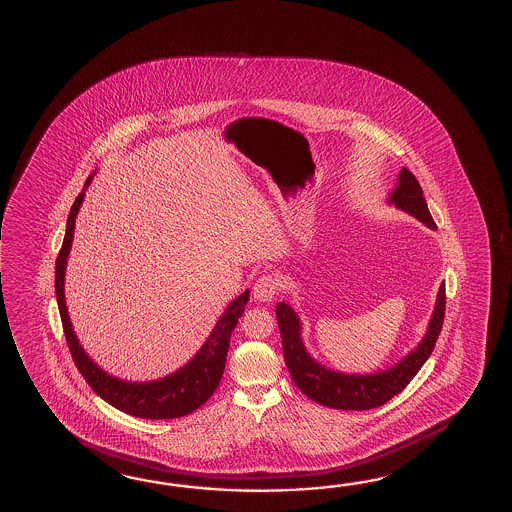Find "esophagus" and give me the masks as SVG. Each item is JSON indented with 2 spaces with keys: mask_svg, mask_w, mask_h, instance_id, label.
I'll list each match as a JSON object with an SVG mask.
<instances>
[{
  "mask_svg": "<svg viewBox=\"0 0 512 512\" xmlns=\"http://www.w3.org/2000/svg\"><path fill=\"white\" fill-rule=\"evenodd\" d=\"M277 292H279V281H277V277H273L272 273L261 275L253 284V297L261 303L273 301Z\"/></svg>",
  "mask_w": 512,
  "mask_h": 512,
  "instance_id": "esophagus-1",
  "label": "esophagus"
}]
</instances>
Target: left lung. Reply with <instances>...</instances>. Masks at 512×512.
I'll return each instance as SVG.
<instances>
[{"label": "left lung", "instance_id": "left-lung-1", "mask_svg": "<svg viewBox=\"0 0 512 512\" xmlns=\"http://www.w3.org/2000/svg\"><path fill=\"white\" fill-rule=\"evenodd\" d=\"M388 204H394L401 211H407L408 215L416 217L430 230H438L428 211L427 200L423 197V189L419 186L418 178L414 177L407 167L401 169L396 189L388 197ZM445 299L447 297L443 282L439 286L436 308L428 323L427 334L418 348L410 352L405 359H401L396 366L366 376H348L319 365L304 348L299 315L290 304H277L275 313L281 330L282 355L292 374L293 383L299 386L304 396L310 397L324 407L337 410H370L385 405L386 401L397 396L418 374L419 368L427 363L445 319Z\"/></svg>", "mask_w": 512, "mask_h": 512}]
</instances>
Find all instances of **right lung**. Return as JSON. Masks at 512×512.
<instances>
[{
	"label": "right lung",
	"mask_w": 512,
	"mask_h": 512,
	"mask_svg": "<svg viewBox=\"0 0 512 512\" xmlns=\"http://www.w3.org/2000/svg\"><path fill=\"white\" fill-rule=\"evenodd\" d=\"M91 178L93 175L87 178L85 188L89 186ZM84 191L76 197L69 213L62 250L56 259V279H54L63 332H65L69 350L73 354L74 365L98 396L107 401L111 407L118 408L129 416L144 419H175L188 416L200 405H204L219 386L224 374V366H226L231 332L239 323L240 315L244 313V306L250 301V290L240 293L235 301L228 304V308L220 315L206 343L188 365L182 366L177 372L157 381H146V383H133V381L109 376L94 363L89 355L85 354L80 341L76 339L73 324L65 306V293H63L65 266H67V257L73 244L74 222L84 202Z\"/></svg>",
	"instance_id": "1"
}]
</instances>
